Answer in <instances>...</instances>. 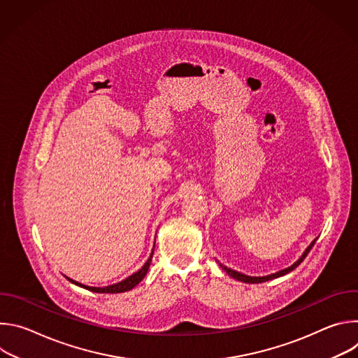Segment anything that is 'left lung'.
<instances>
[{
  "label": "left lung",
  "instance_id": "left-lung-1",
  "mask_svg": "<svg viewBox=\"0 0 358 358\" xmlns=\"http://www.w3.org/2000/svg\"><path fill=\"white\" fill-rule=\"evenodd\" d=\"M316 241H317V238L308 246V249L304 250V253L301 255L300 257V259L297 261V262H294L290 268H287V269H283V271H280V272H278V273H273V275H269V276H262V278H257V276H246V275H243V273H239V272H236V271H232V269H229V268H227V266H224V265H221V268L224 269V271H227V273L229 275V276H232V278H235L236 280H241V282H245V283H262V282H266V280H271V279H275V278H279V276H283V275H286V273H289V272H292L294 268H297L301 262H303V259L308 257V253L310 252V249L313 248V245L316 243Z\"/></svg>",
  "mask_w": 358,
  "mask_h": 358
}]
</instances>
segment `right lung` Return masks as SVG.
I'll return each instance as SVG.
<instances>
[{"mask_svg":"<svg viewBox=\"0 0 358 358\" xmlns=\"http://www.w3.org/2000/svg\"><path fill=\"white\" fill-rule=\"evenodd\" d=\"M151 258H152V253H151V257L148 258V261L144 264V266H143L138 272L133 273L131 276H129L127 279H124V280H122V282H119V283H115V285H110V286H106V287L85 286V285L78 283V282H75V280H72V279H69V278H66V279H69L72 283H75V285H78V286H82V287H85V289H87V290L96 292V293H122V292H127V290L133 289L136 285H138V283L141 282V279L145 276V273H147V271H148V268H150Z\"/></svg>","mask_w":358,"mask_h":358,"instance_id":"1","label":"right lung"}]
</instances>
